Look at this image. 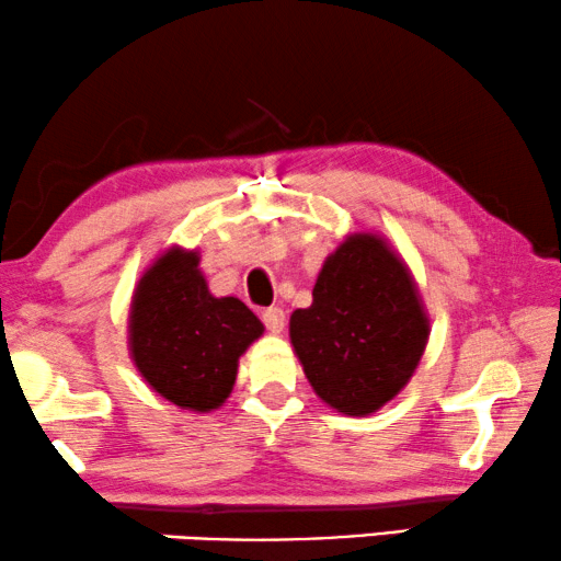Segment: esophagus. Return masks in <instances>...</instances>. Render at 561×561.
<instances>
[{
  "label": "esophagus",
  "instance_id": "obj_1",
  "mask_svg": "<svg viewBox=\"0 0 561 561\" xmlns=\"http://www.w3.org/2000/svg\"><path fill=\"white\" fill-rule=\"evenodd\" d=\"M262 320H264V325H266V330H270V333H282L284 322H287L282 307H266V310L262 312Z\"/></svg>",
  "mask_w": 561,
  "mask_h": 561
}]
</instances>
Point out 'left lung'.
I'll return each mask as SVG.
<instances>
[{"label": "left lung", "instance_id": "1", "mask_svg": "<svg viewBox=\"0 0 561 561\" xmlns=\"http://www.w3.org/2000/svg\"><path fill=\"white\" fill-rule=\"evenodd\" d=\"M289 341L330 409L368 416L414 376L430 318L412 272L389 241L351 233L322 264L312 305L291 312Z\"/></svg>", "mask_w": 561, "mask_h": 561}]
</instances>
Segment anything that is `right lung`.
<instances>
[{"instance_id": "right-lung-1", "label": "right lung", "mask_w": 561, "mask_h": 561, "mask_svg": "<svg viewBox=\"0 0 561 561\" xmlns=\"http://www.w3.org/2000/svg\"><path fill=\"white\" fill-rule=\"evenodd\" d=\"M198 249L172 247L131 295L129 353L141 378L187 412H213L231 397L239 358L264 333L239 297H213Z\"/></svg>"}]
</instances>
